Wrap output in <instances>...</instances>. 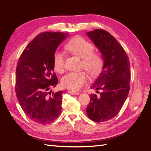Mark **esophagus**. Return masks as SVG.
I'll return each instance as SVG.
<instances>
[{
    "mask_svg": "<svg viewBox=\"0 0 151 151\" xmlns=\"http://www.w3.org/2000/svg\"><path fill=\"white\" fill-rule=\"evenodd\" d=\"M68 93L70 94H79L78 92H76V91H68Z\"/></svg>",
    "mask_w": 151,
    "mask_h": 151,
    "instance_id": "1",
    "label": "esophagus"
}]
</instances>
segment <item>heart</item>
I'll list each match as a JSON object with an SVG mask.
<instances>
[{"mask_svg": "<svg viewBox=\"0 0 151 151\" xmlns=\"http://www.w3.org/2000/svg\"><path fill=\"white\" fill-rule=\"evenodd\" d=\"M66 48L76 56L82 58L81 67L88 72L91 77L98 76L104 65V59L99 52L93 51L94 45L82 37L72 39L66 45ZM54 70L62 72L65 67L64 54L59 51L55 52L53 59ZM88 81L84 71L72 72L63 76L61 84L65 88L78 90L84 86Z\"/></svg>", "mask_w": 151, "mask_h": 151, "instance_id": "heart-1", "label": "heart"}]
</instances>
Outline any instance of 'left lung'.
<instances>
[{
    "instance_id": "obj_1",
    "label": "left lung",
    "mask_w": 151,
    "mask_h": 151,
    "mask_svg": "<svg viewBox=\"0 0 151 151\" xmlns=\"http://www.w3.org/2000/svg\"><path fill=\"white\" fill-rule=\"evenodd\" d=\"M88 36L103 55L104 65L91 88L100 90L91 94L86 113L91 120L103 122L119 113L129 94L130 65L126 52L119 42L103 29L88 32Z\"/></svg>"
}]
</instances>
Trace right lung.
<instances>
[{
  "mask_svg": "<svg viewBox=\"0 0 151 151\" xmlns=\"http://www.w3.org/2000/svg\"><path fill=\"white\" fill-rule=\"evenodd\" d=\"M67 33L46 31L38 35L21 53L16 70V94L21 108L29 119L48 124L60 115L62 93L49 92L58 83L53 59Z\"/></svg>",
  "mask_w": 151,
  "mask_h": 151,
  "instance_id": "right-lung-1",
  "label": "right lung"
}]
</instances>
